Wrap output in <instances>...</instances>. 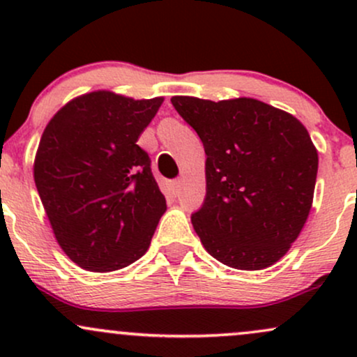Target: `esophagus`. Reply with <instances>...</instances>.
I'll use <instances>...</instances> for the list:
<instances>
[{"mask_svg": "<svg viewBox=\"0 0 357 357\" xmlns=\"http://www.w3.org/2000/svg\"><path fill=\"white\" fill-rule=\"evenodd\" d=\"M181 186H183V183L179 181V179H176V181H173V191H174V195H178V192L181 191Z\"/></svg>", "mask_w": 357, "mask_h": 357, "instance_id": "34e87169", "label": "esophagus"}]
</instances>
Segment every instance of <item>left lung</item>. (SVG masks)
<instances>
[{
    "label": "left lung",
    "mask_w": 357,
    "mask_h": 357,
    "mask_svg": "<svg viewBox=\"0 0 357 357\" xmlns=\"http://www.w3.org/2000/svg\"><path fill=\"white\" fill-rule=\"evenodd\" d=\"M171 102L206 153V198L191 216L203 247L231 268L273 265L312 208L319 158L304 124L250 97Z\"/></svg>",
    "instance_id": "8db88e82"
}]
</instances>
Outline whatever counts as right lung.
Masks as SVG:
<instances>
[{
  "mask_svg": "<svg viewBox=\"0 0 357 357\" xmlns=\"http://www.w3.org/2000/svg\"><path fill=\"white\" fill-rule=\"evenodd\" d=\"M162 100L96 90L65 104L45 127L36 190L56 241L82 268L114 272L149 248L166 199L136 142Z\"/></svg>",
  "mask_w": 357,
  "mask_h": 357,
  "instance_id": "add662e5",
  "label": "right lung"
}]
</instances>
